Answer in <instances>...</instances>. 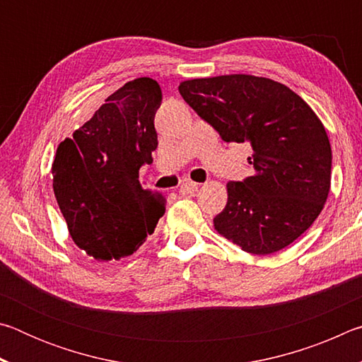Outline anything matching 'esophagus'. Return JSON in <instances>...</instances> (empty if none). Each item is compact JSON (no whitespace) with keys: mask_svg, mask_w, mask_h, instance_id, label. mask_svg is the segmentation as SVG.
<instances>
[{"mask_svg":"<svg viewBox=\"0 0 362 362\" xmlns=\"http://www.w3.org/2000/svg\"><path fill=\"white\" fill-rule=\"evenodd\" d=\"M194 192H198V183L192 180H187L185 183H182L180 194H193Z\"/></svg>","mask_w":362,"mask_h":362,"instance_id":"1","label":"esophagus"}]
</instances>
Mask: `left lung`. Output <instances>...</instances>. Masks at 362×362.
<instances>
[{
  "mask_svg": "<svg viewBox=\"0 0 362 362\" xmlns=\"http://www.w3.org/2000/svg\"><path fill=\"white\" fill-rule=\"evenodd\" d=\"M179 93L225 142H249L255 174L228 182L216 230L246 252H278L310 228L330 188L322 122L287 86L252 75L183 81Z\"/></svg>",
  "mask_w": 362,
  "mask_h": 362,
  "instance_id": "1",
  "label": "left lung"
}]
</instances>
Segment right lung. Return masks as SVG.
Returning <instances> with one entry per match:
<instances>
[{"label": "right lung", "mask_w": 362, "mask_h": 362, "mask_svg": "<svg viewBox=\"0 0 362 362\" xmlns=\"http://www.w3.org/2000/svg\"><path fill=\"white\" fill-rule=\"evenodd\" d=\"M161 100L155 79H134L59 145L54 194L73 241L97 260L131 255L166 211V198L139 182V169L153 163L158 146Z\"/></svg>", "instance_id": "right-lung-1"}]
</instances>
